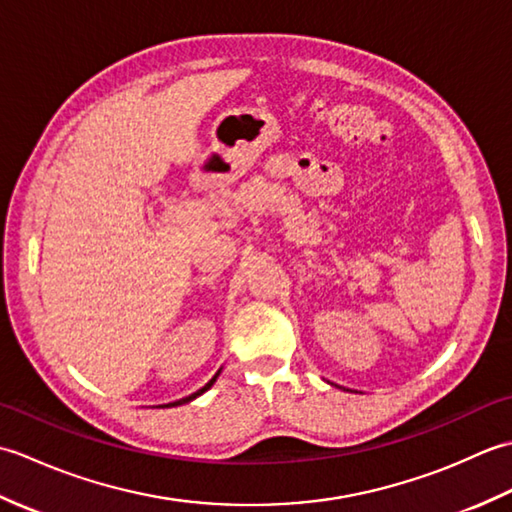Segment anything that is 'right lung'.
Returning a JSON list of instances; mask_svg holds the SVG:
<instances>
[{
  "mask_svg": "<svg viewBox=\"0 0 512 512\" xmlns=\"http://www.w3.org/2000/svg\"><path fill=\"white\" fill-rule=\"evenodd\" d=\"M217 376H220V372H217V374H215V376H213V378L209 380V383H206V385H204L202 389H198V391H195V394H191V396H187V398H182V400H178V402H169V405H171V407H176V405H182V402H189V400H193V398H198L200 394H204V391H206V389H209V387H211V385L215 383V380H217Z\"/></svg>",
  "mask_w": 512,
  "mask_h": 512,
  "instance_id": "1",
  "label": "right lung"
}]
</instances>
